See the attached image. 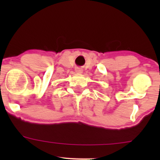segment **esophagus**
<instances>
[{
  "mask_svg": "<svg viewBox=\"0 0 160 160\" xmlns=\"http://www.w3.org/2000/svg\"><path fill=\"white\" fill-rule=\"evenodd\" d=\"M75 71H76L77 73H82V70L80 68H76V70H75Z\"/></svg>",
  "mask_w": 160,
  "mask_h": 160,
  "instance_id": "obj_1",
  "label": "esophagus"
}]
</instances>
